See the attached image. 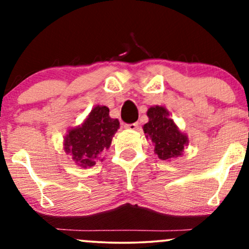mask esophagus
<instances>
[{"mask_svg": "<svg viewBox=\"0 0 249 249\" xmlns=\"http://www.w3.org/2000/svg\"><path fill=\"white\" fill-rule=\"evenodd\" d=\"M125 127L128 128V130H138V123H132V124H126Z\"/></svg>", "mask_w": 249, "mask_h": 249, "instance_id": "esophagus-1", "label": "esophagus"}]
</instances>
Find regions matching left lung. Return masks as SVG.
I'll return each mask as SVG.
<instances>
[{"label":"left lung","instance_id":"8db88e82","mask_svg":"<svg viewBox=\"0 0 249 249\" xmlns=\"http://www.w3.org/2000/svg\"><path fill=\"white\" fill-rule=\"evenodd\" d=\"M168 116L170 113L164 107H151L147 110L148 122L142 126L146 138L153 142L154 152L161 160L181 156L188 144L186 134L179 130Z\"/></svg>","mask_w":249,"mask_h":249}]
</instances>
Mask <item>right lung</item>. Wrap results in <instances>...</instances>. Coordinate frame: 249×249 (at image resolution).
Instances as JSON below:
<instances>
[{"label":"right lung","mask_w":249,"mask_h":249,"mask_svg":"<svg viewBox=\"0 0 249 249\" xmlns=\"http://www.w3.org/2000/svg\"><path fill=\"white\" fill-rule=\"evenodd\" d=\"M108 112V107L97 105L82 125L70 128L64 137V151L78 166L91 167L103 160L119 128V121L111 118Z\"/></svg>","instance_id":"obj_1"}]
</instances>
